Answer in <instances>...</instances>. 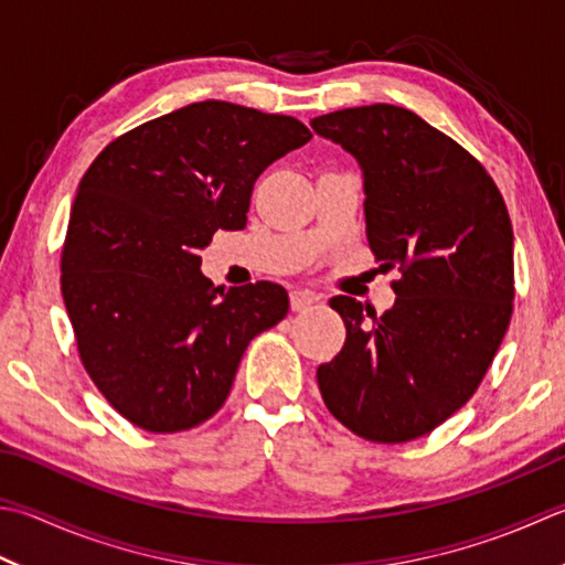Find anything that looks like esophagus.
Segmentation results:
<instances>
[{
	"label": "esophagus",
	"instance_id": "esophagus-1",
	"mask_svg": "<svg viewBox=\"0 0 565 565\" xmlns=\"http://www.w3.org/2000/svg\"><path fill=\"white\" fill-rule=\"evenodd\" d=\"M315 302H317V295L310 292V290H292V295H290V305H292L295 312L310 310Z\"/></svg>",
	"mask_w": 565,
	"mask_h": 565
}]
</instances>
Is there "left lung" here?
Masks as SVG:
<instances>
[{
	"label": "left lung",
	"mask_w": 565,
	"mask_h": 565,
	"mask_svg": "<svg viewBox=\"0 0 565 565\" xmlns=\"http://www.w3.org/2000/svg\"><path fill=\"white\" fill-rule=\"evenodd\" d=\"M364 174L366 238L396 302L329 300L347 342L317 369L329 413L374 443L420 438L462 408L502 344L514 300V231L477 159L398 105H361L310 122Z\"/></svg>",
	"instance_id": "8db88e82"
}]
</instances>
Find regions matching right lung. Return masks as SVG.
I'll list each match as a JSON object with an SVG mask.
<instances>
[{"mask_svg": "<svg viewBox=\"0 0 565 565\" xmlns=\"http://www.w3.org/2000/svg\"><path fill=\"white\" fill-rule=\"evenodd\" d=\"M310 137L290 115L204 100L117 137L83 174L61 292L85 371L137 428L209 420L250 339L287 315L285 287H214L199 253L246 226L255 179Z\"/></svg>", "mask_w": 565, "mask_h": 565, "instance_id": "right-lung-1", "label": "right lung"}]
</instances>
